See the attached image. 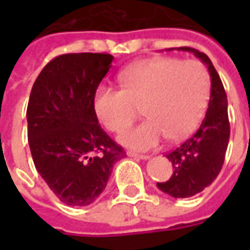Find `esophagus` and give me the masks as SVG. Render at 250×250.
<instances>
[{
	"mask_svg": "<svg viewBox=\"0 0 250 250\" xmlns=\"http://www.w3.org/2000/svg\"><path fill=\"white\" fill-rule=\"evenodd\" d=\"M127 155L131 158H139V159H148L150 155H145V154H136L134 151H127Z\"/></svg>",
	"mask_w": 250,
	"mask_h": 250,
	"instance_id": "34e87169",
	"label": "esophagus"
}]
</instances>
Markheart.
<instances>
[{"label": "heart", "instance_id": "b5f03b06", "mask_svg": "<svg viewBox=\"0 0 250 250\" xmlns=\"http://www.w3.org/2000/svg\"><path fill=\"white\" fill-rule=\"evenodd\" d=\"M122 89L99 88L93 105L107 130L122 132L142 114L147 119L120 135L135 150H150L167 138L181 142L193 134L210 99V76L202 62L154 57L120 73Z\"/></svg>", "mask_w": 250, "mask_h": 250}]
</instances>
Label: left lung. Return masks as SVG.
Listing matches in <instances>:
<instances>
[{
  "label": "left lung",
  "instance_id": "8db88e82",
  "mask_svg": "<svg viewBox=\"0 0 250 250\" xmlns=\"http://www.w3.org/2000/svg\"><path fill=\"white\" fill-rule=\"evenodd\" d=\"M179 51L191 52L208 65L211 88L208 111L198 130L166 157L173 163V174L166 182H158L163 193L174 198H188L201 193L220 174L230 136L228 99L213 62L202 52L188 46Z\"/></svg>",
  "mask_w": 250,
  "mask_h": 250
}]
</instances>
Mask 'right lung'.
Returning a JSON list of instances; mask_svg holds the SVG:
<instances>
[{
	"instance_id": "right-lung-1",
	"label": "right lung",
	"mask_w": 250,
	"mask_h": 250,
	"mask_svg": "<svg viewBox=\"0 0 250 250\" xmlns=\"http://www.w3.org/2000/svg\"><path fill=\"white\" fill-rule=\"evenodd\" d=\"M112 60L108 53L60 55L32 87L26 109L32 158L49 188L69 206L95 202L125 155L100 127L93 105Z\"/></svg>"
}]
</instances>
